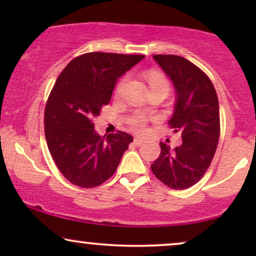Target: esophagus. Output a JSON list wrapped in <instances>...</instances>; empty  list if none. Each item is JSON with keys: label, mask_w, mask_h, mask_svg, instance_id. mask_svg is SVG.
I'll use <instances>...</instances> for the list:
<instances>
[{"label": "esophagus", "mask_w": 256, "mask_h": 256, "mask_svg": "<svg viewBox=\"0 0 256 256\" xmlns=\"http://www.w3.org/2000/svg\"><path fill=\"white\" fill-rule=\"evenodd\" d=\"M143 142H144V141H143V140L140 138H134V144L135 146H141Z\"/></svg>", "instance_id": "1"}]
</instances>
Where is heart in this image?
<instances>
[{
    "mask_svg": "<svg viewBox=\"0 0 256 256\" xmlns=\"http://www.w3.org/2000/svg\"><path fill=\"white\" fill-rule=\"evenodd\" d=\"M148 80H149L150 85H156V84H166V85H169V82H168V80L164 78V76L156 74V73L150 74ZM127 124L129 127H130L132 130H134L136 132H144V129H146V116L142 113H136L134 115H132V116L128 118Z\"/></svg>",
    "mask_w": 256,
    "mask_h": 256,
    "instance_id": "heart-1",
    "label": "heart"
}]
</instances>
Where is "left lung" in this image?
Listing matches in <instances>:
<instances>
[{
  "label": "left lung",
  "instance_id": "8db88e82",
  "mask_svg": "<svg viewBox=\"0 0 256 256\" xmlns=\"http://www.w3.org/2000/svg\"><path fill=\"white\" fill-rule=\"evenodd\" d=\"M154 59L174 84L176 101L169 124L180 132L183 143L171 149L160 142L152 170L166 186L184 190L204 176L216 154L220 135L218 96L208 76L188 59L174 54H155Z\"/></svg>",
  "mask_w": 256,
  "mask_h": 256
}]
</instances>
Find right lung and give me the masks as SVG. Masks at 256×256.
<instances>
[{
    "label": "right lung",
    "mask_w": 256,
    "mask_h": 256,
    "mask_svg": "<svg viewBox=\"0 0 256 256\" xmlns=\"http://www.w3.org/2000/svg\"><path fill=\"white\" fill-rule=\"evenodd\" d=\"M143 58L90 52L59 74L45 106V138L59 171L76 186H98L113 176L132 142L124 132L100 136L93 120L110 101L118 79Z\"/></svg>",
    "instance_id": "1"
}]
</instances>
